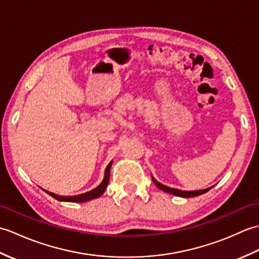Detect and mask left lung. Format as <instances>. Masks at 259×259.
Segmentation results:
<instances>
[{
    "label": "left lung",
    "mask_w": 259,
    "mask_h": 259,
    "mask_svg": "<svg viewBox=\"0 0 259 259\" xmlns=\"http://www.w3.org/2000/svg\"><path fill=\"white\" fill-rule=\"evenodd\" d=\"M152 180L153 183H155V185L158 187L159 189H161L163 191L168 192V194H171V195H175V196H179V197H184V198H189V197H196V196H199V195H202L205 194V192H207L208 190L211 189L210 188H206V189H201V190H194V191H184V190H180V189H175V188H170V187H167L164 186L160 183H158V181L152 177Z\"/></svg>",
    "instance_id": "8db88e82"
}]
</instances>
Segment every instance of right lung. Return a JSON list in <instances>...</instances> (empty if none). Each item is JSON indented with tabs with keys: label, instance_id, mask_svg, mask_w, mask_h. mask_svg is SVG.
<instances>
[{
	"label": "right lung",
	"instance_id": "add662e5",
	"mask_svg": "<svg viewBox=\"0 0 259 259\" xmlns=\"http://www.w3.org/2000/svg\"><path fill=\"white\" fill-rule=\"evenodd\" d=\"M111 164L112 162H110L107 168H106V172H104V178H103V181L102 183L99 185L97 188H95L91 191H88L85 192V194H81V195H78V196H58L56 194H53V192H50V191H47L45 190L47 194H49L50 196H52L54 199L57 200H60V201H69V202H83V201H88V200H91V199H95V198H98L100 197L104 191H106L107 187H108V184H109V179H110V168H111Z\"/></svg>",
	"mask_w": 259,
	"mask_h": 259
}]
</instances>
